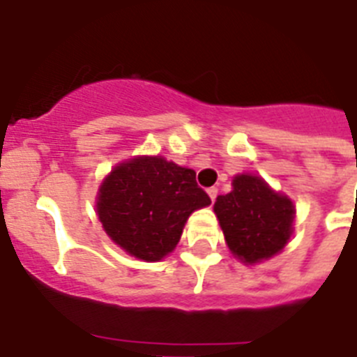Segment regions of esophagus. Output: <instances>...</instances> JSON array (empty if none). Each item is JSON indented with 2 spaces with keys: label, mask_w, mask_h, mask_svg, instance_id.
Wrapping results in <instances>:
<instances>
[{
  "label": "esophagus",
  "mask_w": 357,
  "mask_h": 357,
  "mask_svg": "<svg viewBox=\"0 0 357 357\" xmlns=\"http://www.w3.org/2000/svg\"><path fill=\"white\" fill-rule=\"evenodd\" d=\"M206 192H208V196H211L212 202H215V197H218V188L211 187V188H208V190H206Z\"/></svg>",
  "instance_id": "obj_1"
}]
</instances>
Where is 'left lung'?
<instances>
[{
    "label": "left lung",
    "mask_w": 357,
    "mask_h": 357,
    "mask_svg": "<svg viewBox=\"0 0 357 357\" xmlns=\"http://www.w3.org/2000/svg\"><path fill=\"white\" fill-rule=\"evenodd\" d=\"M232 187L234 190L218 196L214 205L232 254L256 263L280 252L292 232V202L271 190L257 176H236Z\"/></svg>",
    "instance_id": "left-lung-1"
}]
</instances>
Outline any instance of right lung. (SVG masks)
<instances>
[{
    "instance_id": "right-lung-1",
    "label": "right lung",
    "mask_w": 357,
    "mask_h": 357,
    "mask_svg": "<svg viewBox=\"0 0 357 357\" xmlns=\"http://www.w3.org/2000/svg\"><path fill=\"white\" fill-rule=\"evenodd\" d=\"M211 205L196 172L160 155L125 161L103 181L98 215L114 243L128 254L160 261L178 245L185 221Z\"/></svg>"
}]
</instances>
